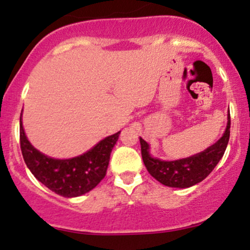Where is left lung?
<instances>
[{
	"label": "left lung",
	"instance_id": "1",
	"mask_svg": "<svg viewBox=\"0 0 250 250\" xmlns=\"http://www.w3.org/2000/svg\"><path fill=\"white\" fill-rule=\"evenodd\" d=\"M230 112L228 114L227 129L222 138L205 151L188 158L165 162L149 154L148 144L140 138L141 156L147 171L162 185L173 188H188L201 182L219 163L227 149L230 138Z\"/></svg>",
	"mask_w": 250,
	"mask_h": 250
}]
</instances>
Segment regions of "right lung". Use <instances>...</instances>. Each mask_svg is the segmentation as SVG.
I'll use <instances>...</instances> for the list:
<instances>
[{
  "label": "right lung",
  "instance_id": "obj_1",
  "mask_svg": "<svg viewBox=\"0 0 250 250\" xmlns=\"http://www.w3.org/2000/svg\"><path fill=\"white\" fill-rule=\"evenodd\" d=\"M118 135L120 132L107 136L90 151L75 158L54 159L31 145L20 117V147L26 165L39 182L64 198L88 193L103 180Z\"/></svg>",
  "mask_w": 250,
  "mask_h": 250
}]
</instances>
